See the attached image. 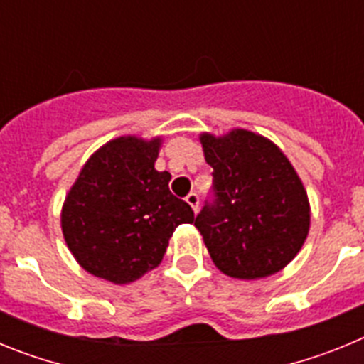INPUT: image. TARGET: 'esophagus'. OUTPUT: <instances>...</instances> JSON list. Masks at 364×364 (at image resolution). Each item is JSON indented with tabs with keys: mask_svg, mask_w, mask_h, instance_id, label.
Wrapping results in <instances>:
<instances>
[{
	"mask_svg": "<svg viewBox=\"0 0 364 364\" xmlns=\"http://www.w3.org/2000/svg\"><path fill=\"white\" fill-rule=\"evenodd\" d=\"M186 202H188V204L191 205V210L195 211V213H197V211H198V204H200V198H198L197 193H195V191L189 193L188 197H186Z\"/></svg>",
	"mask_w": 364,
	"mask_h": 364,
	"instance_id": "1",
	"label": "esophagus"
}]
</instances>
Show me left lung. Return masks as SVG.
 Returning <instances> with one entry per match:
<instances>
[{
  "instance_id": "left-lung-1",
  "label": "left lung",
  "mask_w": 364,
  "mask_h": 364,
  "mask_svg": "<svg viewBox=\"0 0 364 364\" xmlns=\"http://www.w3.org/2000/svg\"><path fill=\"white\" fill-rule=\"evenodd\" d=\"M200 142L213 186L195 226L215 266L246 281L281 272L310 228L306 191L290 160L252 131L202 134Z\"/></svg>"
}]
</instances>
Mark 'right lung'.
Wrapping results in <instances>:
<instances>
[{
  "mask_svg": "<svg viewBox=\"0 0 364 364\" xmlns=\"http://www.w3.org/2000/svg\"><path fill=\"white\" fill-rule=\"evenodd\" d=\"M160 138L111 140L87 160L62 211L65 242L80 266L127 284L162 262L173 231L195 220L191 205L156 171Z\"/></svg>",
  "mask_w": 364,
  "mask_h": 364,
  "instance_id": "add662e5",
  "label": "right lung"
}]
</instances>
